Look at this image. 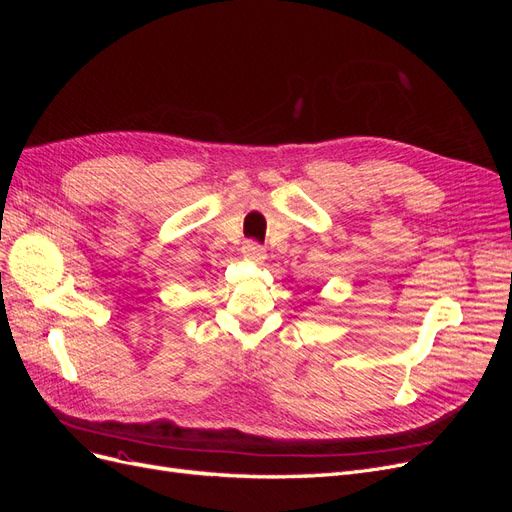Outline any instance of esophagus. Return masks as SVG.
Returning <instances> with one entry per match:
<instances>
[{
    "mask_svg": "<svg viewBox=\"0 0 512 512\" xmlns=\"http://www.w3.org/2000/svg\"><path fill=\"white\" fill-rule=\"evenodd\" d=\"M241 254H243V258L252 260V262H262V260H265V256H267L265 254V247H262L256 241H245L243 247H241Z\"/></svg>",
    "mask_w": 512,
    "mask_h": 512,
    "instance_id": "obj_1",
    "label": "esophagus"
}]
</instances>
